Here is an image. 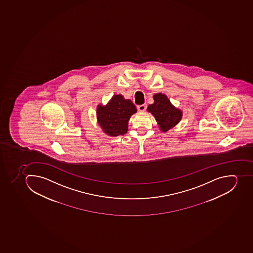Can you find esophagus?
<instances>
[{
	"label": "esophagus",
	"instance_id": "esophagus-1",
	"mask_svg": "<svg viewBox=\"0 0 253 253\" xmlns=\"http://www.w3.org/2000/svg\"><path fill=\"white\" fill-rule=\"evenodd\" d=\"M147 109V105L146 104H144V105H138L137 109L140 112H144V111L146 110Z\"/></svg>",
	"mask_w": 253,
	"mask_h": 253
}]
</instances>
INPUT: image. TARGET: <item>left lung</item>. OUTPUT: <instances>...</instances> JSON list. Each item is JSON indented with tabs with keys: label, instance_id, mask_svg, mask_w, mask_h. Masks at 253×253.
Returning <instances> with one entry per match:
<instances>
[{
	"label": "left lung",
	"instance_id": "8db88e82",
	"mask_svg": "<svg viewBox=\"0 0 253 253\" xmlns=\"http://www.w3.org/2000/svg\"><path fill=\"white\" fill-rule=\"evenodd\" d=\"M153 99L154 103L148 105L147 110L154 116L160 129L162 132H167L180 122L182 111L171 105L166 95L156 93Z\"/></svg>",
	"mask_w": 253,
	"mask_h": 253
}]
</instances>
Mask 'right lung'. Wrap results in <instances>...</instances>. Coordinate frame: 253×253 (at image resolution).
Here are the masks:
<instances>
[{
  "label": "right lung",
  "instance_id": "1",
  "mask_svg": "<svg viewBox=\"0 0 253 253\" xmlns=\"http://www.w3.org/2000/svg\"><path fill=\"white\" fill-rule=\"evenodd\" d=\"M136 113V106L131 100L121 94L114 95L106 105L97 106L96 117L103 132L117 136L127 132L130 117Z\"/></svg>",
  "mask_w": 253,
  "mask_h": 253
}]
</instances>
